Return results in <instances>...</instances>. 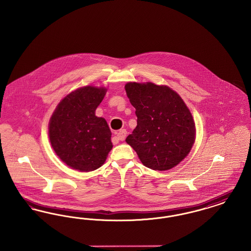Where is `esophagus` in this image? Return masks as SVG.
<instances>
[{
    "label": "esophagus",
    "mask_w": 251,
    "mask_h": 251,
    "mask_svg": "<svg viewBox=\"0 0 251 251\" xmlns=\"http://www.w3.org/2000/svg\"><path fill=\"white\" fill-rule=\"evenodd\" d=\"M126 135H127V131L125 130V129H123V130H120L118 133H117V135L116 136H114V142L116 141L117 143H118V141L120 140V141H123L125 138H126Z\"/></svg>",
    "instance_id": "obj_1"
}]
</instances>
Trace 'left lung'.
I'll list each match as a JSON object with an SVG mask.
<instances>
[{
    "mask_svg": "<svg viewBox=\"0 0 251 251\" xmlns=\"http://www.w3.org/2000/svg\"><path fill=\"white\" fill-rule=\"evenodd\" d=\"M137 126L126 138L145 167L168 170L191 151L196 127L191 113L177 92L167 85L128 83Z\"/></svg>",
    "mask_w": 251,
    "mask_h": 251,
    "instance_id": "1",
    "label": "left lung"
}]
</instances>
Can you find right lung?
Here are the masks:
<instances>
[{
  "instance_id": "add662e5",
  "label": "right lung",
  "mask_w": 251,
  "mask_h": 251,
  "mask_svg": "<svg viewBox=\"0 0 251 251\" xmlns=\"http://www.w3.org/2000/svg\"><path fill=\"white\" fill-rule=\"evenodd\" d=\"M106 90L90 85L74 90L60 101L50 120L51 147L73 169L88 172L101 167L113 148L106 120L95 115Z\"/></svg>"
}]
</instances>
